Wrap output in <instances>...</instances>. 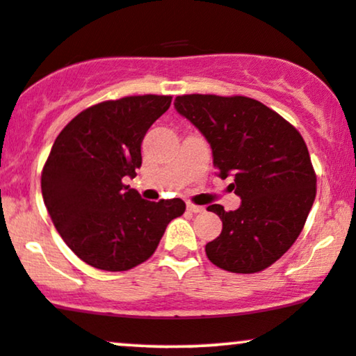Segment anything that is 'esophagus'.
Returning a JSON list of instances; mask_svg holds the SVG:
<instances>
[{
  "label": "esophagus",
  "mask_w": 356,
  "mask_h": 356,
  "mask_svg": "<svg viewBox=\"0 0 356 356\" xmlns=\"http://www.w3.org/2000/svg\"><path fill=\"white\" fill-rule=\"evenodd\" d=\"M187 211L189 212H194V214H197V212H202L204 207L202 206H195V204H187Z\"/></svg>",
  "instance_id": "esophagus-1"
}]
</instances>
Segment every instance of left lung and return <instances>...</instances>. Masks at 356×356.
<instances>
[{
  "mask_svg": "<svg viewBox=\"0 0 356 356\" xmlns=\"http://www.w3.org/2000/svg\"><path fill=\"white\" fill-rule=\"evenodd\" d=\"M175 108L201 130L219 177H234L236 211L212 204L222 231L206 244L212 264L231 273H259L293 246L316 197L303 137L280 113L249 97H175Z\"/></svg>",
  "mask_w": 356,
  "mask_h": 356,
  "instance_id": "obj_1",
  "label": "left lung"
}]
</instances>
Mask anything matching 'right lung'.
Masks as SVG:
<instances>
[{
    "label": "right lung",
    "instance_id": "add662e5",
    "mask_svg": "<svg viewBox=\"0 0 356 356\" xmlns=\"http://www.w3.org/2000/svg\"><path fill=\"white\" fill-rule=\"evenodd\" d=\"M170 95H134L85 108L58 134L42 172L48 214L67 246L104 271H127L154 254L182 199L150 202L124 177L142 165L147 130Z\"/></svg>",
    "mask_w": 356,
    "mask_h": 356
}]
</instances>
